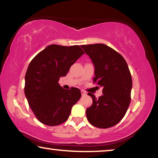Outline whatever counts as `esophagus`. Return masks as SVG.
Here are the masks:
<instances>
[{"instance_id":"34e87169","label":"esophagus","mask_w":158,"mask_h":158,"mask_svg":"<svg viewBox=\"0 0 158 158\" xmlns=\"http://www.w3.org/2000/svg\"><path fill=\"white\" fill-rule=\"evenodd\" d=\"M81 92L82 96H85V95L86 94V92H85V91H84V90H81Z\"/></svg>"}]
</instances>
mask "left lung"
I'll return each mask as SVG.
<instances>
[{
	"instance_id": "8db88e82",
	"label": "left lung",
	"mask_w": 158,
	"mask_h": 158,
	"mask_svg": "<svg viewBox=\"0 0 158 158\" xmlns=\"http://www.w3.org/2000/svg\"><path fill=\"white\" fill-rule=\"evenodd\" d=\"M94 64L93 82L103 88V95L92 98L86 115L91 124L98 128L114 126L125 115L131 101L132 80L127 64L118 52L103 44L81 46Z\"/></svg>"
}]
</instances>
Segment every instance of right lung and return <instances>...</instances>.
Returning <instances> with one entry per match:
<instances>
[{
  "label": "right lung",
  "mask_w": 158,
  "mask_h": 158,
  "mask_svg": "<svg viewBox=\"0 0 158 158\" xmlns=\"http://www.w3.org/2000/svg\"><path fill=\"white\" fill-rule=\"evenodd\" d=\"M84 54L78 45L52 44L30 62L24 92L29 106L41 123L56 126L67 120L72 106L81 96V91L75 87L64 89L59 81Z\"/></svg>",
  "instance_id": "1"
}]
</instances>
